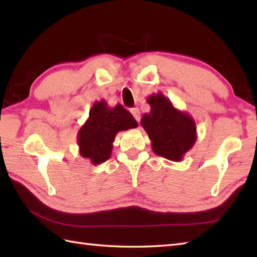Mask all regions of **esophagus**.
<instances>
[{
    "mask_svg": "<svg viewBox=\"0 0 257 257\" xmlns=\"http://www.w3.org/2000/svg\"><path fill=\"white\" fill-rule=\"evenodd\" d=\"M130 111H132L135 119L137 120V121H139V120H140V111H139V109L138 108H133Z\"/></svg>",
    "mask_w": 257,
    "mask_h": 257,
    "instance_id": "esophagus-1",
    "label": "esophagus"
}]
</instances>
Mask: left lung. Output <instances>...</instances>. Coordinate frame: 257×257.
<instances>
[{
  "label": "left lung",
  "instance_id": "1",
  "mask_svg": "<svg viewBox=\"0 0 257 257\" xmlns=\"http://www.w3.org/2000/svg\"><path fill=\"white\" fill-rule=\"evenodd\" d=\"M147 101L151 110L140 123L151 140L152 151L168 160L182 161L198 138L194 119L174 107L162 92L149 96Z\"/></svg>",
  "mask_w": 257,
  "mask_h": 257
}]
</instances>
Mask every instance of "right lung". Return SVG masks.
<instances>
[{"label": "right lung", "instance_id": "right-lung-1", "mask_svg": "<svg viewBox=\"0 0 257 257\" xmlns=\"http://www.w3.org/2000/svg\"><path fill=\"white\" fill-rule=\"evenodd\" d=\"M133 114L118 103L109 107L106 100L95 101L89 117L77 134L79 154L94 166L107 161L111 156L112 143L119 132L136 128Z\"/></svg>", "mask_w": 257, "mask_h": 257}]
</instances>
